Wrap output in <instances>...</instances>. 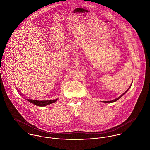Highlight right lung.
I'll return each mask as SVG.
<instances>
[{"label":"right lung","instance_id":"obj_1","mask_svg":"<svg viewBox=\"0 0 150 150\" xmlns=\"http://www.w3.org/2000/svg\"><path fill=\"white\" fill-rule=\"evenodd\" d=\"M53 102H52V103H35V105H36V106H47V105H50V104H51V103H52Z\"/></svg>","mask_w":150,"mask_h":150}]
</instances>
